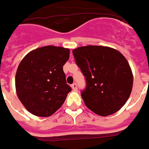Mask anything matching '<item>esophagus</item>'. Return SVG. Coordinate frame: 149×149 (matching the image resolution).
<instances>
[{
    "mask_svg": "<svg viewBox=\"0 0 149 149\" xmlns=\"http://www.w3.org/2000/svg\"><path fill=\"white\" fill-rule=\"evenodd\" d=\"M72 88L73 91H77V85L76 83H73V84L72 85Z\"/></svg>",
    "mask_w": 149,
    "mask_h": 149,
    "instance_id": "obj_1",
    "label": "esophagus"
}]
</instances>
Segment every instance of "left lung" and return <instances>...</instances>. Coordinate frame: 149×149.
<instances>
[{
    "instance_id": "8db88e82",
    "label": "left lung",
    "mask_w": 149,
    "mask_h": 149,
    "mask_svg": "<svg viewBox=\"0 0 149 149\" xmlns=\"http://www.w3.org/2000/svg\"><path fill=\"white\" fill-rule=\"evenodd\" d=\"M75 62L86 78L81 98L100 116L117 112L129 99L133 75L125 58L113 48L87 45L72 50Z\"/></svg>"
}]
</instances>
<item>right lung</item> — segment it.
Returning a JSON list of instances; mask_svg holds the SVG:
<instances>
[{
	"label": "right lung",
	"instance_id": "right-lung-1",
	"mask_svg": "<svg viewBox=\"0 0 149 149\" xmlns=\"http://www.w3.org/2000/svg\"><path fill=\"white\" fill-rule=\"evenodd\" d=\"M69 52V49L48 45L32 50L20 62L15 76L16 92L29 113L49 117L64 103L72 91L63 69Z\"/></svg>",
	"mask_w": 149,
	"mask_h": 149
}]
</instances>
